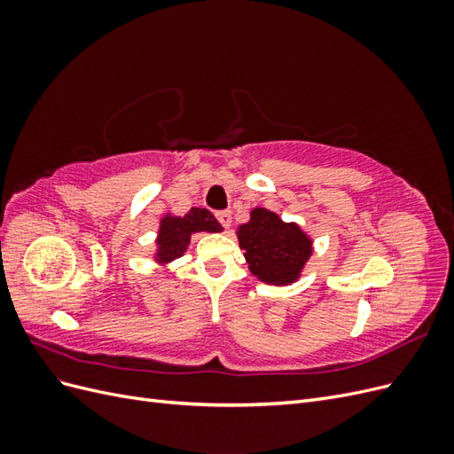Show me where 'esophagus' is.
I'll use <instances>...</instances> for the list:
<instances>
[{
  "mask_svg": "<svg viewBox=\"0 0 454 454\" xmlns=\"http://www.w3.org/2000/svg\"><path fill=\"white\" fill-rule=\"evenodd\" d=\"M215 217H217V222L222 223V227H225V229H229V227H231L232 215H231V212H229V210H222V212H217V214H215Z\"/></svg>",
  "mask_w": 454,
  "mask_h": 454,
  "instance_id": "34e87169",
  "label": "esophagus"
}]
</instances>
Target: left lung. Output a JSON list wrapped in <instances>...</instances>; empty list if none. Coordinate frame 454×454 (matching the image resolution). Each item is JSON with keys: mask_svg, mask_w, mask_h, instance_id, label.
Returning a JSON list of instances; mask_svg holds the SVG:
<instances>
[{"mask_svg": "<svg viewBox=\"0 0 454 454\" xmlns=\"http://www.w3.org/2000/svg\"><path fill=\"white\" fill-rule=\"evenodd\" d=\"M239 242L250 270L274 286L297 280L312 254V242L303 231L265 208L252 210L250 222L239 227Z\"/></svg>", "mask_w": 454, "mask_h": 454, "instance_id": "1", "label": "left lung"}]
</instances>
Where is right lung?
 Instances as JSON below:
<instances>
[{
	"mask_svg": "<svg viewBox=\"0 0 454 454\" xmlns=\"http://www.w3.org/2000/svg\"><path fill=\"white\" fill-rule=\"evenodd\" d=\"M223 227L219 225L214 214L206 208H191L184 217H162L160 229H159V261H172L176 257H182L187 250L191 235L199 231L219 232Z\"/></svg>",
	"mask_w": 454,
	"mask_h": 454,
	"instance_id": "1",
	"label": "right lung"
}]
</instances>
